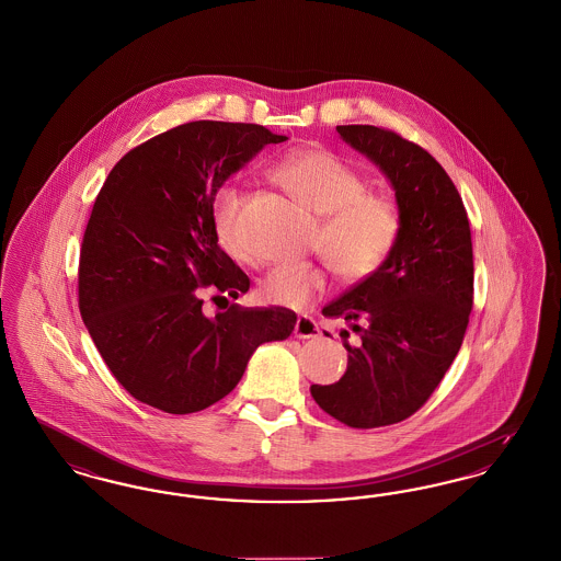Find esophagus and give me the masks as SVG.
I'll return each instance as SVG.
<instances>
[{
    "instance_id": "1",
    "label": "esophagus",
    "mask_w": 561,
    "mask_h": 561,
    "mask_svg": "<svg viewBox=\"0 0 561 561\" xmlns=\"http://www.w3.org/2000/svg\"><path fill=\"white\" fill-rule=\"evenodd\" d=\"M293 333H295V337H299V340H312V337L320 335V329H318L314 318L304 314V317H297V320H295Z\"/></svg>"
}]
</instances>
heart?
<instances>
[{"label": "heart", "instance_id": "1", "mask_svg": "<svg viewBox=\"0 0 561 561\" xmlns=\"http://www.w3.org/2000/svg\"><path fill=\"white\" fill-rule=\"evenodd\" d=\"M268 175L301 207L320 216L314 249L342 280H365L388 264L402 237V209L393 196L366 191L360 171L327 148L306 147L274 163ZM243 205V191L234 184H221L211 198L216 239L234 260H244ZM327 283L322 264H283L268 270L257 293L270 306L304 308Z\"/></svg>", "mask_w": 561, "mask_h": 561}]
</instances>
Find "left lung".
Here are the masks:
<instances>
[{
    "instance_id": "8db88e82",
    "label": "left lung",
    "mask_w": 561,
    "mask_h": 561,
    "mask_svg": "<svg viewBox=\"0 0 561 561\" xmlns=\"http://www.w3.org/2000/svg\"><path fill=\"white\" fill-rule=\"evenodd\" d=\"M337 131L390 178L404 219L388 264L322 308L358 340L345 343L342 379L312 386V398L347 427L370 430L416 413L459 354L473 308V247L463 198L425 148L388 127Z\"/></svg>"
}]
</instances>
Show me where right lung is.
<instances>
[{
  "label": "right lung",
  "mask_w": 561,
  "mask_h": 561,
  "mask_svg": "<svg viewBox=\"0 0 561 561\" xmlns=\"http://www.w3.org/2000/svg\"><path fill=\"white\" fill-rule=\"evenodd\" d=\"M285 140L257 123H182L123 154L102 184L79 253V312L115 379L148 407L203 411L237 388L262 343L291 335L287 308L203 312L207 293L249 291L216 239L214 193Z\"/></svg>",
  "instance_id": "add662e5"
}]
</instances>
